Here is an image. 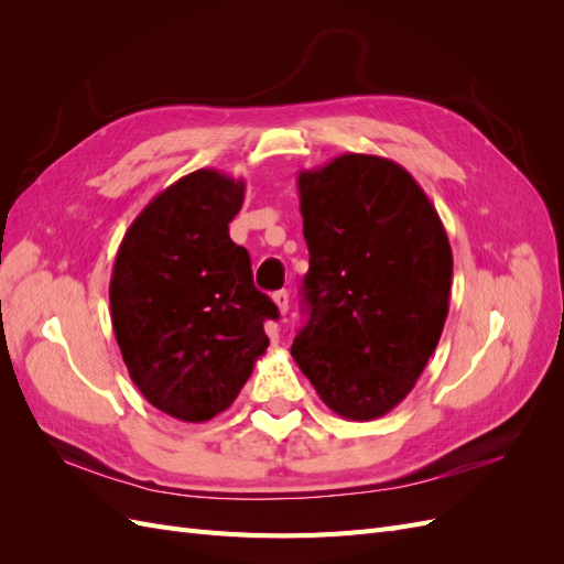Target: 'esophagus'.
Segmentation results:
<instances>
[{"instance_id":"1","label":"esophagus","mask_w":564,"mask_h":564,"mask_svg":"<svg viewBox=\"0 0 564 564\" xmlns=\"http://www.w3.org/2000/svg\"><path fill=\"white\" fill-rule=\"evenodd\" d=\"M272 301H275V305H278L280 315L284 317V315H286V311H289V294L284 292V289H280V292L272 294Z\"/></svg>"}]
</instances>
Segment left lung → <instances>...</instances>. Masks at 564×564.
Here are the masks:
<instances>
[{
  "label": "left lung",
  "mask_w": 564,
  "mask_h": 564,
  "mask_svg": "<svg viewBox=\"0 0 564 564\" xmlns=\"http://www.w3.org/2000/svg\"><path fill=\"white\" fill-rule=\"evenodd\" d=\"M308 322L292 357L334 414L395 409L429 365L452 296V247L398 162L346 152L299 172Z\"/></svg>",
  "instance_id": "1"
}]
</instances>
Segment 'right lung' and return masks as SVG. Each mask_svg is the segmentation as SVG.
I'll list each match as a JSON object with an SVG mask.
<instances>
[{"label": "right lung", "mask_w": 564, "mask_h": 564, "mask_svg": "<svg viewBox=\"0 0 564 564\" xmlns=\"http://www.w3.org/2000/svg\"><path fill=\"white\" fill-rule=\"evenodd\" d=\"M242 178L197 169L152 197L117 249L110 315L129 377L160 412L209 421L240 395L278 305L253 286L228 224Z\"/></svg>", "instance_id": "1"}]
</instances>
